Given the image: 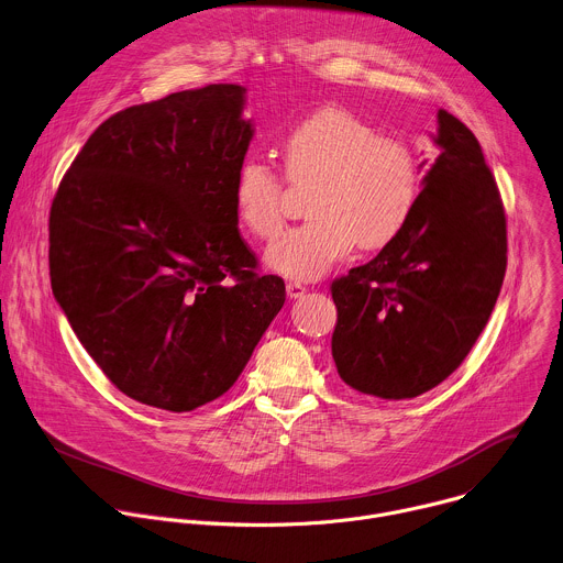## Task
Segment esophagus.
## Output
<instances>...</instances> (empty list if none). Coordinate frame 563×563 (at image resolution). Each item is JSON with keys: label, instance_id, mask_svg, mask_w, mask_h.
<instances>
[{"label": "esophagus", "instance_id": "34e87169", "mask_svg": "<svg viewBox=\"0 0 563 563\" xmlns=\"http://www.w3.org/2000/svg\"><path fill=\"white\" fill-rule=\"evenodd\" d=\"M286 292H288L290 299H299V297L306 295V286L299 284V282H288L286 284Z\"/></svg>", "mask_w": 563, "mask_h": 563}]
</instances>
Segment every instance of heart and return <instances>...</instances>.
Here are the masks:
<instances>
[{"instance_id": "b5f03b06", "label": "heart", "mask_w": 563, "mask_h": 563, "mask_svg": "<svg viewBox=\"0 0 563 563\" xmlns=\"http://www.w3.org/2000/svg\"><path fill=\"white\" fill-rule=\"evenodd\" d=\"M286 179L312 186L301 227L266 251V264L292 279H317L357 246L390 244L415 208L419 168L410 146L377 131L346 108H319L279 140ZM233 203L242 227L273 240L284 227V179L262 159L240 164Z\"/></svg>"}]
</instances>
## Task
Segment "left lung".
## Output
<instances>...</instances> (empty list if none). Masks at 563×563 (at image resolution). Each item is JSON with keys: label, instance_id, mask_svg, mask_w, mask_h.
<instances>
[{"label": "left lung", "instance_id": "1", "mask_svg": "<svg viewBox=\"0 0 563 563\" xmlns=\"http://www.w3.org/2000/svg\"><path fill=\"white\" fill-rule=\"evenodd\" d=\"M432 142L437 159L401 233L330 286L336 373L382 399H412L453 375L506 275V212L477 137L439 110Z\"/></svg>", "mask_w": 563, "mask_h": 563}]
</instances>
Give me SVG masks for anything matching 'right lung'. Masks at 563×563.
Instances as JSON below:
<instances>
[{"label": "right lung", "instance_id": "obj_1", "mask_svg": "<svg viewBox=\"0 0 563 563\" xmlns=\"http://www.w3.org/2000/svg\"><path fill=\"white\" fill-rule=\"evenodd\" d=\"M244 92L208 84L115 112L51 206V286L77 340L124 395L170 412L227 393L286 301L238 229Z\"/></svg>", "mask_w": 563, "mask_h": 563}]
</instances>
